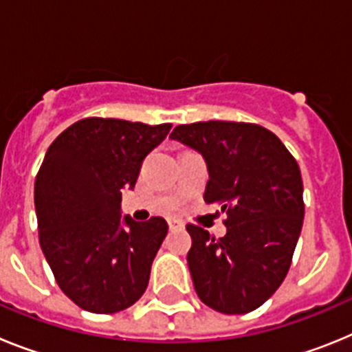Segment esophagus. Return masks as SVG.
<instances>
[{"instance_id":"34e87169","label":"esophagus","mask_w":352,"mask_h":352,"mask_svg":"<svg viewBox=\"0 0 352 352\" xmlns=\"http://www.w3.org/2000/svg\"><path fill=\"white\" fill-rule=\"evenodd\" d=\"M167 226H169L170 231H174V229H182L183 222H179V220H176V219H169L167 220Z\"/></svg>"}]
</instances>
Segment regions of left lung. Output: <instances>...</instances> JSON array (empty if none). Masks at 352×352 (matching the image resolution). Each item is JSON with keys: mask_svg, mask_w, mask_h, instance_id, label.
<instances>
[{"mask_svg": "<svg viewBox=\"0 0 352 352\" xmlns=\"http://www.w3.org/2000/svg\"><path fill=\"white\" fill-rule=\"evenodd\" d=\"M170 138L203 153L210 170L204 201L227 213L222 238L186 226L195 292L217 312H252L291 268L305 214L300 166L275 133L256 123L197 121L178 125Z\"/></svg>", "mask_w": 352, "mask_h": 352, "instance_id": "8db88e82", "label": "left lung"}]
</instances>
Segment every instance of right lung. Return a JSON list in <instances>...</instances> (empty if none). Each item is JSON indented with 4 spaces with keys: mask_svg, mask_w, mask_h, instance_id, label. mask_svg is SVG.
<instances>
[{
    "mask_svg": "<svg viewBox=\"0 0 352 352\" xmlns=\"http://www.w3.org/2000/svg\"><path fill=\"white\" fill-rule=\"evenodd\" d=\"M170 123L84 118L49 146L35 178L38 239L61 291L93 314H114L144 294L167 222L121 226V190L133 188L146 155Z\"/></svg>",
    "mask_w": 352,
    "mask_h": 352,
    "instance_id": "right-lung-1",
    "label": "right lung"
}]
</instances>
